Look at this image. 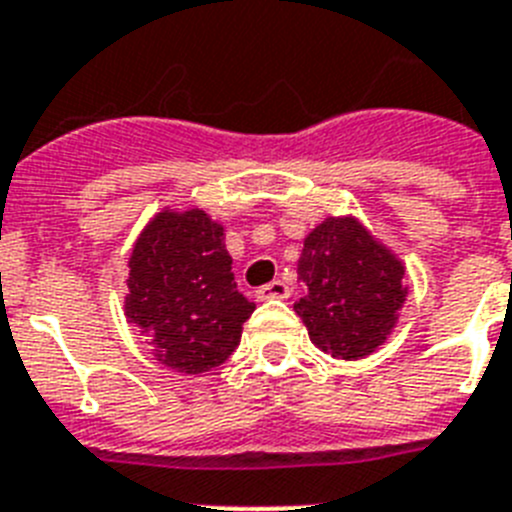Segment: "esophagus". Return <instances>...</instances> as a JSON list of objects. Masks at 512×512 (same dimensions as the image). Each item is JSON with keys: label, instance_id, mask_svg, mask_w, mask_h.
Returning a JSON list of instances; mask_svg holds the SVG:
<instances>
[{"label": "esophagus", "instance_id": "obj_1", "mask_svg": "<svg viewBox=\"0 0 512 512\" xmlns=\"http://www.w3.org/2000/svg\"><path fill=\"white\" fill-rule=\"evenodd\" d=\"M288 293H291V288L286 286V281H273L268 283V286H262L260 291H257V299L265 301V299H288Z\"/></svg>", "mask_w": 512, "mask_h": 512}]
</instances>
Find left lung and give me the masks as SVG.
<instances>
[{
	"instance_id": "left-lung-1",
	"label": "left lung",
	"mask_w": 512,
	"mask_h": 512,
	"mask_svg": "<svg viewBox=\"0 0 512 512\" xmlns=\"http://www.w3.org/2000/svg\"><path fill=\"white\" fill-rule=\"evenodd\" d=\"M404 265L355 216H327L304 239L293 304L319 350L358 361L384 345L407 299Z\"/></svg>"
}]
</instances>
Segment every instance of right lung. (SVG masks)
I'll return each mask as SVG.
<instances>
[{"instance_id": "1", "label": "right lung", "mask_w": 512, "mask_h": 512, "mask_svg": "<svg viewBox=\"0 0 512 512\" xmlns=\"http://www.w3.org/2000/svg\"><path fill=\"white\" fill-rule=\"evenodd\" d=\"M123 311L180 373L221 366L242 340L255 304L237 291L224 226L201 208L159 211L128 257Z\"/></svg>"}]
</instances>
